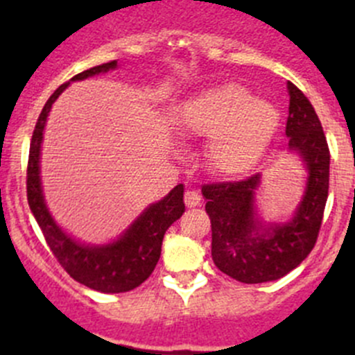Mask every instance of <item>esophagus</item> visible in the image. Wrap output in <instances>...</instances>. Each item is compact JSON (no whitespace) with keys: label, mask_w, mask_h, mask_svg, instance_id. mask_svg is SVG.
I'll return each mask as SVG.
<instances>
[{"label":"esophagus","mask_w":355,"mask_h":355,"mask_svg":"<svg viewBox=\"0 0 355 355\" xmlns=\"http://www.w3.org/2000/svg\"><path fill=\"white\" fill-rule=\"evenodd\" d=\"M184 202L187 207H196L200 204V196L196 191H187L184 194Z\"/></svg>","instance_id":"esophagus-1"}]
</instances>
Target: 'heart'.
<instances>
[{
    "label": "heart",
    "mask_w": 355,
    "mask_h": 355,
    "mask_svg": "<svg viewBox=\"0 0 355 355\" xmlns=\"http://www.w3.org/2000/svg\"><path fill=\"white\" fill-rule=\"evenodd\" d=\"M277 110L257 101L241 85H220L189 101L182 127L196 137L211 139L207 161L214 173L239 177L256 166L278 127Z\"/></svg>",
    "instance_id": "obj_1"
}]
</instances>
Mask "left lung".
I'll list each match as a JSON object with an SVG mask.
<instances>
[{"label": "left lung", "mask_w": 355, "mask_h": 355, "mask_svg": "<svg viewBox=\"0 0 355 355\" xmlns=\"http://www.w3.org/2000/svg\"><path fill=\"white\" fill-rule=\"evenodd\" d=\"M288 148L302 156L309 180L299 211L285 225L264 227L254 213L259 175L202 185L211 220V254L220 271L242 284H264L299 266L320 235L330 185V149L309 99L288 82Z\"/></svg>", "instance_id": "obj_1"}]
</instances>
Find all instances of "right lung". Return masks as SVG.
Returning a JSON list of instances; mask_svg holds the SVG:
<instances>
[{
  "label": "right lung",
  "instance_id": "1",
  "mask_svg": "<svg viewBox=\"0 0 355 355\" xmlns=\"http://www.w3.org/2000/svg\"><path fill=\"white\" fill-rule=\"evenodd\" d=\"M114 67H116V60L80 71L71 80H82L91 75L105 73ZM68 84L70 82L60 85L53 92L51 98L46 101L35 123L34 134H32L27 163L28 206L41 227L46 244L51 249L53 256L73 280L103 293L128 292L144 284L155 271L161 256L164 232L185 211L184 185L178 184L166 198L149 206L128 228L127 234L113 244L103 247L80 245L63 234L62 228L56 227L51 214L48 213L44 198H42L41 178H39V153H41L42 130H44L49 110Z\"/></svg>",
  "mask_w": 355,
  "mask_h": 355
}]
</instances>
